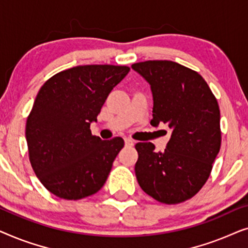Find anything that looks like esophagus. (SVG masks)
I'll list each match as a JSON object with an SVG mask.
<instances>
[{"instance_id":"obj_1","label":"esophagus","mask_w":248,"mask_h":248,"mask_svg":"<svg viewBox=\"0 0 248 248\" xmlns=\"http://www.w3.org/2000/svg\"><path fill=\"white\" fill-rule=\"evenodd\" d=\"M124 141H125V145H128V147H132V145H134L135 143V141L131 138H125Z\"/></svg>"}]
</instances>
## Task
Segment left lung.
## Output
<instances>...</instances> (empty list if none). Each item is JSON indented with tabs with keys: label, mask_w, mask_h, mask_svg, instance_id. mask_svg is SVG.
<instances>
[{
	"label": "left lung",
	"mask_w": 248,
	"mask_h": 248,
	"mask_svg": "<svg viewBox=\"0 0 248 248\" xmlns=\"http://www.w3.org/2000/svg\"><path fill=\"white\" fill-rule=\"evenodd\" d=\"M132 67L151 86V125L171 128L165 151L155 152L151 142L135 144L139 185L158 202H184L208 181L220 150L218 101L201 74L172 61H145Z\"/></svg>",
	"instance_id": "1"
}]
</instances>
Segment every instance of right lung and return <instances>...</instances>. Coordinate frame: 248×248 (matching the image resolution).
<instances>
[{
	"instance_id": "add662e5",
	"label": "right lung",
	"mask_w": 248,
	"mask_h": 248,
	"mask_svg": "<svg viewBox=\"0 0 248 248\" xmlns=\"http://www.w3.org/2000/svg\"><path fill=\"white\" fill-rule=\"evenodd\" d=\"M130 71L93 64L61 71L40 88L26 123L29 160L40 183L64 200L97 193L124 147L120 137L91 134L108 94Z\"/></svg>"
}]
</instances>
